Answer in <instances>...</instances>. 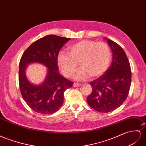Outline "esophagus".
Masks as SVG:
<instances>
[{"mask_svg":"<svg viewBox=\"0 0 146 146\" xmlns=\"http://www.w3.org/2000/svg\"><path fill=\"white\" fill-rule=\"evenodd\" d=\"M81 85V84H80V83H74L73 84V86H74V87H79V86H80Z\"/></svg>","mask_w":146,"mask_h":146,"instance_id":"1","label":"esophagus"}]
</instances>
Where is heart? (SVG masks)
Returning <instances> with one entry per match:
<instances>
[{
    "instance_id": "1",
    "label": "heart",
    "mask_w": 146,
    "mask_h": 146,
    "mask_svg": "<svg viewBox=\"0 0 146 146\" xmlns=\"http://www.w3.org/2000/svg\"><path fill=\"white\" fill-rule=\"evenodd\" d=\"M111 51L108 45L103 42L82 40L70 44L68 54L60 52L57 63L65 77H72L76 71L78 63L81 68L74 76L80 81L96 79L106 72L111 61Z\"/></svg>"
}]
</instances>
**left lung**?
Masks as SVG:
<instances>
[{"label":"left lung","mask_w":146,"mask_h":146,"mask_svg":"<svg viewBox=\"0 0 146 146\" xmlns=\"http://www.w3.org/2000/svg\"><path fill=\"white\" fill-rule=\"evenodd\" d=\"M104 39L111 48L113 60L106 72L90 83L92 91L87 98V102L95 110L107 113L117 109L125 101L131 83V71L123 48L114 41Z\"/></svg>","instance_id":"obj_1"}]
</instances>
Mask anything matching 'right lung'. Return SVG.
I'll return each mask as SVG.
<instances>
[{
	"label": "right lung",
	"instance_id": "obj_1",
	"mask_svg": "<svg viewBox=\"0 0 146 146\" xmlns=\"http://www.w3.org/2000/svg\"><path fill=\"white\" fill-rule=\"evenodd\" d=\"M70 38L48 35L33 42L22 55L19 64V86L23 99L37 113L49 115L57 111L63 103L64 92L73 83L58 72L57 57L59 50ZM31 62H39L48 68L42 84L35 85L27 79L25 70Z\"/></svg>",
	"mask_w": 146,
	"mask_h": 146
}]
</instances>
